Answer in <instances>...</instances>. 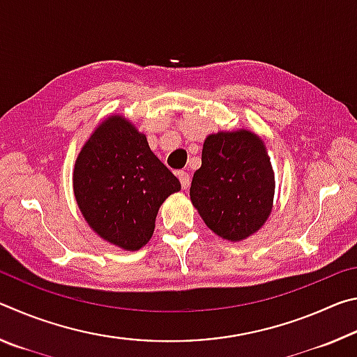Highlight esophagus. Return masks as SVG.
I'll list each match as a JSON object with an SVG mask.
<instances>
[{"label":"esophagus","mask_w":357,"mask_h":357,"mask_svg":"<svg viewBox=\"0 0 357 357\" xmlns=\"http://www.w3.org/2000/svg\"><path fill=\"white\" fill-rule=\"evenodd\" d=\"M178 178H179V181H181V187H183L184 190L189 189V185H190V176H189V173L179 172V173H178Z\"/></svg>","instance_id":"34e87169"}]
</instances>
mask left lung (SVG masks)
<instances>
[{"label":"left lung","mask_w":357,"mask_h":357,"mask_svg":"<svg viewBox=\"0 0 357 357\" xmlns=\"http://www.w3.org/2000/svg\"><path fill=\"white\" fill-rule=\"evenodd\" d=\"M274 192V170L261 137L249 129L206 137L190 200L217 236L238 243L257 233L273 211Z\"/></svg>","instance_id":"left-lung-1"}]
</instances>
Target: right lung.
I'll use <instances>...</instances> for the list:
<instances>
[{
    "label": "right lung",
    "instance_id": "right-lung-1",
    "mask_svg": "<svg viewBox=\"0 0 357 357\" xmlns=\"http://www.w3.org/2000/svg\"><path fill=\"white\" fill-rule=\"evenodd\" d=\"M72 184L89 228L130 252L148 244L162 203L181 190L146 135L123 114H110L94 129L78 153Z\"/></svg>",
    "mask_w": 357,
    "mask_h": 357
}]
</instances>
